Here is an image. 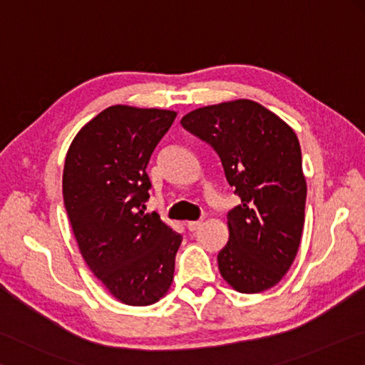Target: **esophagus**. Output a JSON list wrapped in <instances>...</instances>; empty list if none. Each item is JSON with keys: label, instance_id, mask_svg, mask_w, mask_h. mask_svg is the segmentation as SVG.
<instances>
[{"label": "esophagus", "instance_id": "esophagus-1", "mask_svg": "<svg viewBox=\"0 0 365 365\" xmlns=\"http://www.w3.org/2000/svg\"><path fill=\"white\" fill-rule=\"evenodd\" d=\"M186 226H187V229H189L190 232H194V231H197V229H200L202 221H189Z\"/></svg>", "mask_w": 365, "mask_h": 365}]
</instances>
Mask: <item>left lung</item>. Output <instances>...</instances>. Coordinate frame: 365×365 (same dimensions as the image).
Listing matches in <instances>:
<instances>
[{"instance_id":"8db88e82","label":"left lung","mask_w":365,"mask_h":365,"mask_svg":"<svg viewBox=\"0 0 365 365\" xmlns=\"http://www.w3.org/2000/svg\"><path fill=\"white\" fill-rule=\"evenodd\" d=\"M181 125L218 152L242 203L227 213L218 267L229 287L261 293L289 272L302 242L306 178L295 131L250 99L189 112Z\"/></svg>"}]
</instances>
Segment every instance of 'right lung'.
Returning a JSON list of instances; mask_svg holds the SVG:
<instances>
[{"instance_id":"obj_1","label":"right lung","mask_w":365,"mask_h":365,"mask_svg":"<svg viewBox=\"0 0 365 365\" xmlns=\"http://www.w3.org/2000/svg\"><path fill=\"white\" fill-rule=\"evenodd\" d=\"M175 110L110 106L76 133L63 165L62 194L80 253L107 292L128 306L168 293L182 237L144 213L153 149Z\"/></svg>"}]
</instances>
